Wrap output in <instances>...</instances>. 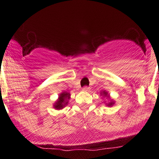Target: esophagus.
<instances>
[{
    "label": "esophagus",
    "mask_w": 159,
    "mask_h": 159,
    "mask_svg": "<svg viewBox=\"0 0 159 159\" xmlns=\"http://www.w3.org/2000/svg\"><path fill=\"white\" fill-rule=\"evenodd\" d=\"M90 90V88L89 87H84V88H82V91H84V92H88Z\"/></svg>",
    "instance_id": "esophagus-1"
}]
</instances>
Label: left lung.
<instances>
[{
    "mask_svg": "<svg viewBox=\"0 0 159 159\" xmlns=\"http://www.w3.org/2000/svg\"><path fill=\"white\" fill-rule=\"evenodd\" d=\"M100 94H101V95H103V96H104V97H107V98H109V95H108V93L107 92H105V91L102 92ZM114 103H115V102H114L113 100H111L110 102H108V103H107V106H108V107L113 106Z\"/></svg>",
    "mask_w": 159,
    "mask_h": 159,
    "instance_id": "8db88e82",
    "label": "left lung"
}]
</instances>
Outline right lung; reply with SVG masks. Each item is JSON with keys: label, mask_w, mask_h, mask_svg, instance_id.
Instances as JSON below:
<instances>
[{"label": "right lung", "mask_w": 159, "mask_h": 159, "mask_svg": "<svg viewBox=\"0 0 159 159\" xmlns=\"http://www.w3.org/2000/svg\"><path fill=\"white\" fill-rule=\"evenodd\" d=\"M70 99V93L66 92H62V93L60 94L58 99L57 100V102H55L53 107H54L55 109H57V110L63 109V108L67 104L68 99Z\"/></svg>", "instance_id": "add662e5"}]
</instances>
